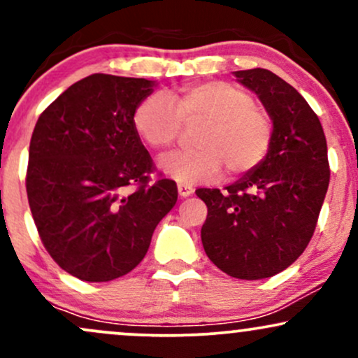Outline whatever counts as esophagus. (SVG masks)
I'll use <instances>...</instances> for the list:
<instances>
[{
	"label": "esophagus",
	"instance_id": "esophagus-1",
	"mask_svg": "<svg viewBox=\"0 0 358 358\" xmlns=\"http://www.w3.org/2000/svg\"><path fill=\"white\" fill-rule=\"evenodd\" d=\"M193 193V187L192 185H187V183H178V195L185 199V196H190Z\"/></svg>",
	"mask_w": 358,
	"mask_h": 358
}]
</instances>
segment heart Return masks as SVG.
Instances as JSON below:
<instances>
[{
	"instance_id": "b5f03b06",
	"label": "heart",
	"mask_w": 358,
	"mask_h": 358,
	"mask_svg": "<svg viewBox=\"0 0 358 358\" xmlns=\"http://www.w3.org/2000/svg\"><path fill=\"white\" fill-rule=\"evenodd\" d=\"M134 129L155 150L175 145L185 126H199L195 151L170 153L158 168L178 183L208 182L220 175H248L264 162L274 138L273 119L248 89L225 80L182 87L170 101L153 94L139 102Z\"/></svg>"
}]
</instances>
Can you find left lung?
I'll list each match as a JSON object with an SVG mask.
<instances>
[{
    "label": "left lung",
    "instance_id": "obj_1",
    "mask_svg": "<svg viewBox=\"0 0 358 358\" xmlns=\"http://www.w3.org/2000/svg\"><path fill=\"white\" fill-rule=\"evenodd\" d=\"M257 94L273 119L264 162L236 183L199 188L207 205L202 244L213 264L237 279H264L285 271L313 237L330 183L322 122L293 85L266 69L234 72Z\"/></svg>",
    "mask_w": 358,
    "mask_h": 358
}]
</instances>
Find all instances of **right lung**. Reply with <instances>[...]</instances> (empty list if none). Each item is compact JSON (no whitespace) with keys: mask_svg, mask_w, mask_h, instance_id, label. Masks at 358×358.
<instances>
[{"mask_svg":"<svg viewBox=\"0 0 358 358\" xmlns=\"http://www.w3.org/2000/svg\"><path fill=\"white\" fill-rule=\"evenodd\" d=\"M155 82L92 73L40 114L28 151L27 195L53 261L89 282L133 271L173 208V180L150 183L153 159L134 129Z\"/></svg>","mask_w":358,"mask_h":358,"instance_id":"1","label":"right lung"}]
</instances>
